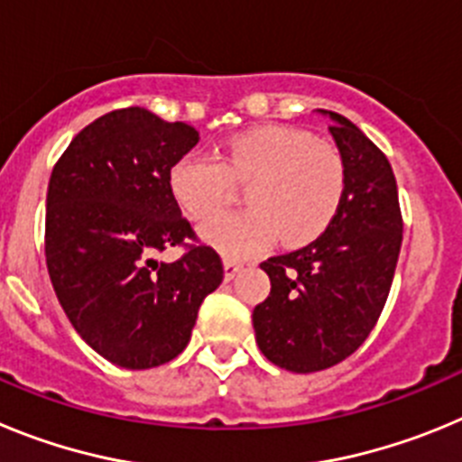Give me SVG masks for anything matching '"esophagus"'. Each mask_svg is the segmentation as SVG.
Segmentation results:
<instances>
[{
  "mask_svg": "<svg viewBox=\"0 0 462 462\" xmlns=\"http://www.w3.org/2000/svg\"><path fill=\"white\" fill-rule=\"evenodd\" d=\"M243 266L245 263L240 259H234V256H224V277H226V280H234L236 273H238Z\"/></svg>",
  "mask_w": 462,
  "mask_h": 462,
  "instance_id": "esophagus-1",
  "label": "esophagus"
}]
</instances>
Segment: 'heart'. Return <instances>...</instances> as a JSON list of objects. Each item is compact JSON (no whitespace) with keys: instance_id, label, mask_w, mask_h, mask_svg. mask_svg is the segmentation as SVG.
<instances>
[{"instance_id":"1","label":"heart","mask_w":462,"mask_h":462,"mask_svg":"<svg viewBox=\"0 0 462 462\" xmlns=\"http://www.w3.org/2000/svg\"><path fill=\"white\" fill-rule=\"evenodd\" d=\"M251 182L253 208L212 220L203 236L226 254L250 256L282 236L291 247L319 238L345 201L346 166L340 150L298 126H261L228 143L224 157L189 152L171 166L169 185L194 222H208Z\"/></svg>"}]
</instances>
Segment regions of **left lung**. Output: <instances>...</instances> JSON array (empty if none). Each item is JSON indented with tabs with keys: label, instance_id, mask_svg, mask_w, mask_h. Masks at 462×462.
Segmentation results:
<instances>
[{
	"label": "left lung",
	"instance_id": "obj_1",
	"mask_svg": "<svg viewBox=\"0 0 462 462\" xmlns=\"http://www.w3.org/2000/svg\"><path fill=\"white\" fill-rule=\"evenodd\" d=\"M328 116L346 166L345 201L319 238L261 263L271 293L252 314L261 354L303 374L345 361L365 342L386 305L402 245L389 159L354 122Z\"/></svg>",
	"mask_w": 462,
	"mask_h": 462
}]
</instances>
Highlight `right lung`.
I'll use <instances>...</instances> for the list:
<instances>
[{"mask_svg":"<svg viewBox=\"0 0 462 462\" xmlns=\"http://www.w3.org/2000/svg\"><path fill=\"white\" fill-rule=\"evenodd\" d=\"M199 143L185 122L110 110L57 159L46 196V263L79 336L120 368L148 370L187 346L222 259L171 194V166ZM182 246L173 264L153 254Z\"/></svg>","mask_w":462,"mask_h":462,"instance_id":"1","label":"right lung"}]
</instances>
